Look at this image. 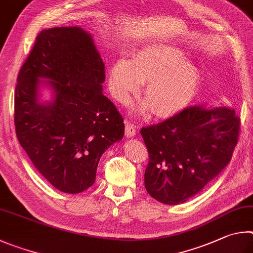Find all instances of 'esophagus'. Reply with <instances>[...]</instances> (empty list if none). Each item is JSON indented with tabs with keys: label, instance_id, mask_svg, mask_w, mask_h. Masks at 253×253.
Returning a JSON list of instances; mask_svg holds the SVG:
<instances>
[{
	"label": "esophagus",
	"instance_id": "obj_1",
	"mask_svg": "<svg viewBox=\"0 0 253 253\" xmlns=\"http://www.w3.org/2000/svg\"><path fill=\"white\" fill-rule=\"evenodd\" d=\"M136 133V129H135V126L133 123H130V122H126V138H132V136H134Z\"/></svg>",
	"mask_w": 253,
	"mask_h": 253
}]
</instances>
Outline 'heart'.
Returning <instances> with one entry per match:
<instances>
[{"instance_id":"heart-1","label":"heart","mask_w":253,"mask_h":253,"mask_svg":"<svg viewBox=\"0 0 253 253\" xmlns=\"http://www.w3.org/2000/svg\"><path fill=\"white\" fill-rule=\"evenodd\" d=\"M144 83L145 100L135 113L148 115L154 111L158 118L169 119L196 99L202 73L183 48L168 43L149 44L134 52L131 61L121 57L110 66L109 90L120 102H129Z\"/></svg>"}]
</instances>
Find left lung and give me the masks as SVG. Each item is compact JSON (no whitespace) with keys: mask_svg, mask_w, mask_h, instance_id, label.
<instances>
[{"mask_svg":"<svg viewBox=\"0 0 253 253\" xmlns=\"http://www.w3.org/2000/svg\"><path fill=\"white\" fill-rule=\"evenodd\" d=\"M240 119L227 106H192L162 123L142 127L149 151L144 173L148 193L175 206L196 196L232 158Z\"/></svg>","mask_w":253,"mask_h":253,"instance_id":"8db88e82","label":"left lung"}]
</instances>
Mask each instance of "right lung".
Segmentation results:
<instances>
[{
    "label": "right lung",
    "instance_id": "1",
    "mask_svg": "<svg viewBox=\"0 0 253 253\" xmlns=\"http://www.w3.org/2000/svg\"><path fill=\"white\" fill-rule=\"evenodd\" d=\"M104 63L79 26L42 30L17 75V140L55 189L80 193L95 182L100 158L124 135L123 118L102 93ZM42 86L51 100L39 101Z\"/></svg>",
    "mask_w": 253,
    "mask_h": 253
}]
</instances>
